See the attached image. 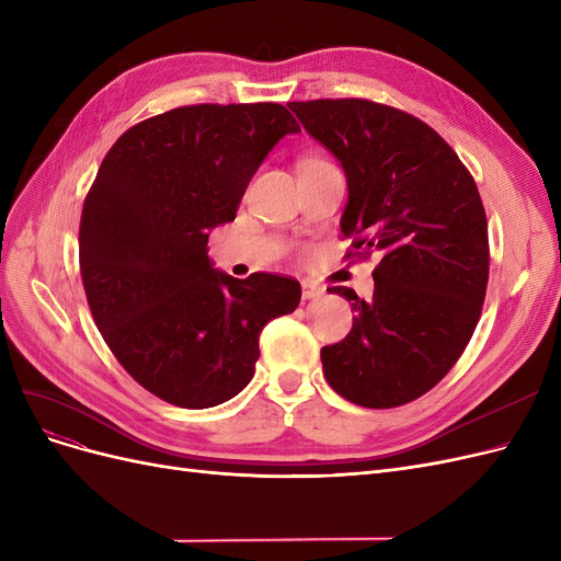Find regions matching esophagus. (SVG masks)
<instances>
[{
	"instance_id": "34e87169",
	"label": "esophagus",
	"mask_w": 561,
	"mask_h": 561,
	"mask_svg": "<svg viewBox=\"0 0 561 561\" xmlns=\"http://www.w3.org/2000/svg\"><path fill=\"white\" fill-rule=\"evenodd\" d=\"M322 287L318 285V283H313V280H304L301 283V295H304V299H318V297H322Z\"/></svg>"
}]
</instances>
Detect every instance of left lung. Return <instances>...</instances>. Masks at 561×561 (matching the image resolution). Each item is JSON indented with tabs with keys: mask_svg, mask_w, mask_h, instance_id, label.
I'll return each instance as SVG.
<instances>
[{
	"mask_svg": "<svg viewBox=\"0 0 561 561\" xmlns=\"http://www.w3.org/2000/svg\"><path fill=\"white\" fill-rule=\"evenodd\" d=\"M287 107L344 168L342 233L353 254H381L371 301L330 287L355 316L346 339L320 351L322 371L339 396L369 410L412 402L461 358L482 313L489 239L478 184L428 124L402 110L360 98Z\"/></svg>",
	"mask_w": 561,
	"mask_h": 561,
	"instance_id": "8db88e82",
	"label": "left lung"
}]
</instances>
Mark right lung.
<instances>
[{"mask_svg":"<svg viewBox=\"0 0 561 561\" xmlns=\"http://www.w3.org/2000/svg\"><path fill=\"white\" fill-rule=\"evenodd\" d=\"M295 116L278 103L190 105L128 128L83 201L79 268L95 325L157 398L206 410L239 396L268 320L293 313L295 278L213 268L208 236L231 222Z\"/></svg>","mask_w":561,"mask_h":561,"instance_id":"add662e5","label":"right lung"}]
</instances>
